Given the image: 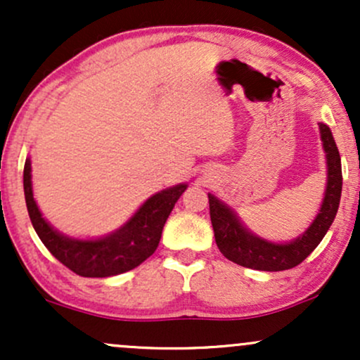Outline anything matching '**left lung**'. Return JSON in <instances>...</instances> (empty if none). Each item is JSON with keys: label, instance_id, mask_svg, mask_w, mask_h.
Instances as JSON below:
<instances>
[{"label": "left lung", "instance_id": "8db88e82", "mask_svg": "<svg viewBox=\"0 0 360 360\" xmlns=\"http://www.w3.org/2000/svg\"><path fill=\"white\" fill-rule=\"evenodd\" d=\"M321 142L326 154V189L320 213L301 237L289 243H272L257 237L238 220L237 214L221 203L213 194H208L210 218H212L214 240L226 259L238 266L257 271H286L296 267L316 249L323 240L330 225L335 220L342 194V164L340 154L332 131L320 123Z\"/></svg>", "mask_w": 360, "mask_h": 360}]
</instances>
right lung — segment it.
<instances>
[{"label": "right lung", "instance_id": "obj_1", "mask_svg": "<svg viewBox=\"0 0 360 360\" xmlns=\"http://www.w3.org/2000/svg\"><path fill=\"white\" fill-rule=\"evenodd\" d=\"M188 184L154 194L117 232L96 240L65 237L44 220L32 191V164L25 160L23 189L27 210L37 235L59 262L82 278H110L140 266L154 254L172 208Z\"/></svg>", "mask_w": 360, "mask_h": 360}]
</instances>
